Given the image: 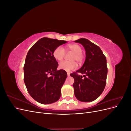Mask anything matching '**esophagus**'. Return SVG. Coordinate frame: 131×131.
Segmentation results:
<instances>
[{
  "instance_id": "1",
  "label": "esophagus",
  "mask_w": 131,
  "mask_h": 131,
  "mask_svg": "<svg viewBox=\"0 0 131 131\" xmlns=\"http://www.w3.org/2000/svg\"><path fill=\"white\" fill-rule=\"evenodd\" d=\"M70 73L69 72H67V75H68V77L70 76Z\"/></svg>"
}]
</instances>
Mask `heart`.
Here are the masks:
<instances>
[{
  "label": "heart",
  "mask_w": 131,
  "mask_h": 131,
  "mask_svg": "<svg viewBox=\"0 0 131 131\" xmlns=\"http://www.w3.org/2000/svg\"><path fill=\"white\" fill-rule=\"evenodd\" d=\"M67 49L69 51H72L74 53L71 60L72 61H63L59 63V68L64 70L67 72L76 69L78 67L77 61L79 63H81L84 61L85 56L82 52V47L80 45L77 43L70 44L67 46ZM66 54V51L64 47L62 46L57 47L53 51V55L54 58L57 61H61L64 58Z\"/></svg>",
  "instance_id": "obj_1"
}]
</instances>
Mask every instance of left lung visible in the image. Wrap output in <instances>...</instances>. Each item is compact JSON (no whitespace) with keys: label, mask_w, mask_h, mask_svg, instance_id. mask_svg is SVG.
Returning a JSON list of instances; mask_svg holds the SVG:
<instances>
[{"label":"left lung","mask_w":131,"mask_h":131,"mask_svg":"<svg viewBox=\"0 0 131 131\" xmlns=\"http://www.w3.org/2000/svg\"><path fill=\"white\" fill-rule=\"evenodd\" d=\"M80 43L86 51V59L81 68L70 74L74 79V94L79 101L89 102L94 101L104 91L108 68L106 59L100 47L88 39L75 40ZM80 72L83 76L77 74Z\"/></svg>","instance_id":"8db88e82"}]
</instances>
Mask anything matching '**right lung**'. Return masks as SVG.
<instances>
[{
    "label": "right lung",
    "instance_id": "add662e5",
    "mask_svg": "<svg viewBox=\"0 0 131 131\" xmlns=\"http://www.w3.org/2000/svg\"><path fill=\"white\" fill-rule=\"evenodd\" d=\"M66 42L42 38L27 53L23 67L24 81L30 96L40 103H52L61 97L67 74L64 70H57L58 64L53 52L57 47Z\"/></svg>",
    "mask_w": 131,
    "mask_h": 131
}]
</instances>
